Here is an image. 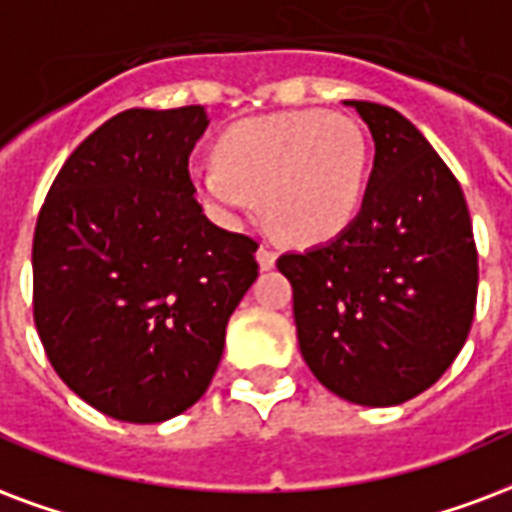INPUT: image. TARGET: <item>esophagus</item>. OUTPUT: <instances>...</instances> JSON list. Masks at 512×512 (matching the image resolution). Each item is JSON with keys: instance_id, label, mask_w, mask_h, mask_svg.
<instances>
[{"instance_id": "34e87169", "label": "esophagus", "mask_w": 512, "mask_h": 512, "mask_svg": "<svg viewBox=\"0 0 512 512\" xmlns=\"http://www.w3.org/2000/svg\"><path fill=\"white\" fill-rule=\"evenodd\" d=\"M257 263H260V268H274L276 263V252H274V246H268V244H260V249H257Z\"/></svg>"}]
</instances>
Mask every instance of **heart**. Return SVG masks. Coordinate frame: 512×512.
Here are the masks:
<instances>
[{
    "mask_svg": "<svg viewBox=\"0 0 512 512\" xmlns=\"http://www.w3.org/2000/svg\"><path fill=\"white\" fill-rule=\"evenodd\" d=\"M214 160L192 184L219 219L241 222L263 200L279 236L317 244L358 214L369 143L355 119L312 108L238 121L219 135Z\"/></svg>",
    "mask_w": 512,
    "mask_h": 512,
    "instance_id": "1",
    "label": "heart"
}]
</instances>
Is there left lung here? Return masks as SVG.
<instances>
[{
  "instance_id": "8db88e82",
  "label": "left lung",
  "mask_w": 512,
  "mask_h": 512,
  "mask_svg": "<svg viewBox=\"0 0 512 512\" xmlns=\"http://www.w3.org/2000/svg\"><path fill=\"white\" fill-rule=\"evenodd\" d=\"M347 105L374 138L361 214L276 266L314 377L352 404L393 407L431 388L467 342L478 246L461 184L418 127L388 105Z\"/></svg>"
}]
</instances>
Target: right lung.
Listing matches in <instances>:
<instances>
[{
	"mask_svg": "<svg viewBox=\"0 0 512 512\" xmlns=\"http://www.w3.org/2000/svg\"><path fill=\"white\" fill-rule=\"evenodd\" d=\"M203 105L116 113L67 157L37 214L32 309L64 385L102 415L162 423L208 391L257 241L208 222L189 154Z\"/></svg>",
	"mask_w": 512,
	"mask_h": 512,
	"instance_id": "obj_1",
	"label": "right lung"
}]
</instances>
